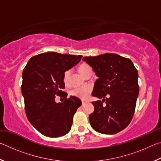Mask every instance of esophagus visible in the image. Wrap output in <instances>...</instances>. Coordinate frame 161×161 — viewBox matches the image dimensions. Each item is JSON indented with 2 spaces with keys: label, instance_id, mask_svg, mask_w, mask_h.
Returning a JSON list of instances; mask_svg holds the SVG:
<instances>
[{
  "label": "esophagus",
  "instance_id": "esophagus-1",
  "mask_svg": "<svg viewBox=\"0 0 161 161\" xmlns=\"http://www.w3.org/2000/svg\"><path fill=\"white\" fill-rule=\"evenodd\" d=\"M81 103H82V104L84 105V104H85L86 102V101H81Z\"/></svg>",
  "mask_w": 161,
  "mask_h": 161
}]
</instances>
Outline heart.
Returning a JSON list of instances; mask_svg holds the SVG:
<instances>
[{
  "mask_svg": "<svg viewBox=\"0 0 161 161\" xmlns=\"http://www.w3.org/2000/svg\"><path fill=\"white\" fill-rule=\"evenodd\" d=\"M79 71H80V72L84 76V77H85V75L87 74V73L91 72L92 69L88 64H81L80 66L79 67ZM70 74H71L70 70L65 71V72L64 73L63 80H64V82L66 84L69 83ZM91 90H92V88L91 86H89L76 87V88H74L70 91V94L72 95V96L80 98V99H85L86 98H87V97H88L89 94L90 93Z\"/></svg>",
  "mask_w": 161,
  "mask_h": 161,
  "instance_id": "obj_1",
  "label": "heart"
}]
</instances>
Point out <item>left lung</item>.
<instances>
[{
    "label": "left lung",
    "mask_w": 161,
    "mask_h": 161,
    "mask_svg": "<svg viewBox=\"0 0 161 161\" xmlns=\"http://www.w3.org/2000/svg\"><path fill=\"white\" fill-rule=\"evenodd\" d=\"M82 60L98 77L92 95L102 99L92 102L94 111L89 117L92 129L103 134L124 130L133 118L139 93L138 71L132 61L113 53L84 57Z\"/></svg>",
    "instance_id": "left-lung-1"
}]
</instances>
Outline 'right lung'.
<instances>
[{
    "label": "right lung",
    "instance_id": "add662e5",
    "mask_svg": "<svg viewBox=\"0 0 161 161\" xmlns=\"http://www.w3.org/2000/svg\"><path fill=\"white\" fill-rule=\"evenodd\" d=\"M82 56L54 52L37 54L28 62L23 71L21 92L28 121L38 131L47 137L66 135L71 129L73 116L81 105L77 97L62 91L65 87L63 76L80 62ZM64 96L57 103L55 95Z\"/></svg>",
    "mask_w": 161,
    "mask_h": 161
}]
</instances>
